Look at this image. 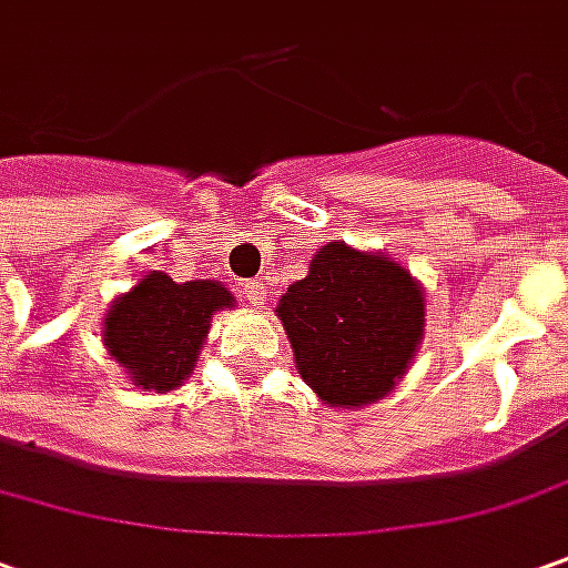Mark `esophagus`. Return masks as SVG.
<instances>
[{
	"label": "esophagus",
	"instance_id": "esophagus-1",
	"mask_svg": "<svg viewBox=\"0 0 568 568\" xmlns=\"http://www.w3.org/2000/svg\"><path fill=\"white\" fill-rule=\"evenodd\" d=\"M242 295H245V301H248L252 307H261V304L267 301V288H264V283H245Z\"/></svg>",
	"mask_w": 568,
	"mask_h": 568
}]
</instances>
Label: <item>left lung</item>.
<instances>
[{
	"instance_id": "left-lung-1",
	"label": "left lung",
	"mask_w": 568,
	"mask_h": 568,
	"mask_svg": "<svg viewBox=\"0 0 568 568\" xmlns=\"http://www.w3.org/2000/svg\"><path fill=\"white\" fill-rule=\"evenodd\" d=\"M276 316L301 379L323 404L357 410L407 376L426 335V288L388 254L326 242Z\"/></svg>"
}]
</instances>
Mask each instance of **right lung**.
<instances>
[{
	"instance_id": "right-lung-1",
	"label": "right lung",
	"mask_w": 568,
	"mask_h": 568,
	"mask_svg": "<svg viewBox=\"0 0 568 568\" xmlns=\"http://www.w3.org/2000/svg\"><path fill=\"white\" fill-rule=\"evenodd\" d=\"M223 307H235V298L217 280L173 283L168 273L149 270L108 304L102 342L130 385L168 395L192 376L211 316Z\"/></svg>"
}]
</instances>
